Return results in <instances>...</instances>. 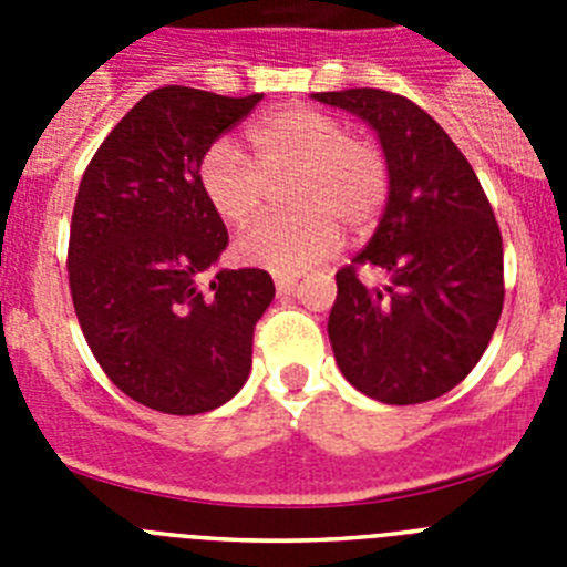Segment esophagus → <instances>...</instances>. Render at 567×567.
I'll return each mask as SVG.
<instances>
[{"instance_id":"obj_1","label":"esophagus","mask_w":567,"mask_h":567,"mask_svg":"<svg viewBox=\"0 0 567 567\" xmlns=\"http://www.w3.org/2000/svg\"><path fill=\"white\" fill-rule=\"evenodd\" d=\"M295 287H298L295 275H275V289H278V295H289Z\"/></svg>"}]
</instances>
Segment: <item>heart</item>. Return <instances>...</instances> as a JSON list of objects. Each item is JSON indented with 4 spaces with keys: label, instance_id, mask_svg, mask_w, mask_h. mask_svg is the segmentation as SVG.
<instances>
[{
    "label": "heart",
    "instance_id": "b5f03b06",
    "mask_svg": "<svg viewBox=\"0 0 567 567\" xmlns=\"http://www.w3.org/2000/svg\"><path fill=\"white\" fill-rule=\"evenodd\" d=\"M252 158L218 138L198 162V187L233 227L264 209L269 182H284L289 209L267 215L235 240L240 264L278 275L307 272L338 249L340 224L365 229L389 198V164L378 144L346 135L323 110L292 104L249 127Z\"/></svg>",
    "mask_w": 567,
    "mask_h": 567
}]
</instances>
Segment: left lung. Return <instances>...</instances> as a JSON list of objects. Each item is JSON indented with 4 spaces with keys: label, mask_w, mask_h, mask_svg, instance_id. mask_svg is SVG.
Returning <instances> with one entry per match:
<instances>
[{
    "label": "left lung",
    "mask_w": 567,
    "mask_h": 567,
    "mask_svg": "<svg viewBox=\"0 0 567 567\" xmlns=\"http://www.w3.org/2000/svg\"><path fill=\"white\" fill-rule=\"evenodd\" d=\"M374 127L389 202L372 240L338 269L329 340L358 392L412 405L452 392L483 358L503 312V235L477 173L432 115L374 87L315 93ZM360 268L390 275L363 285Z\"/></svg>",
    "instance_id": "1"
}]
</instances>
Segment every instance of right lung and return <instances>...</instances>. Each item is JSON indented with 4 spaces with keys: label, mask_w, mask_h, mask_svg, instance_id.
Masks as SVG:
<instances>
[{
    "label": "right lung",
    "mask_w": 567,
    "mask_h": 567,
    "mask_svg": "<svg viewBox=\"0 0 567 567\" xmlns=\"http://www.w3.org/2000/svg\"><path fill=\"white\" fill-rule=\"evenodd\" d=\"M260 99L153 90L110 130L79 184L68 247L79 327L104 374L153 412H213L252 369L255 323L275 284L264 269H221L207 292L198 287L229 244L198 162Z\"/></svg>",
    "instance_id": "add662e5"
}]
</instances>
